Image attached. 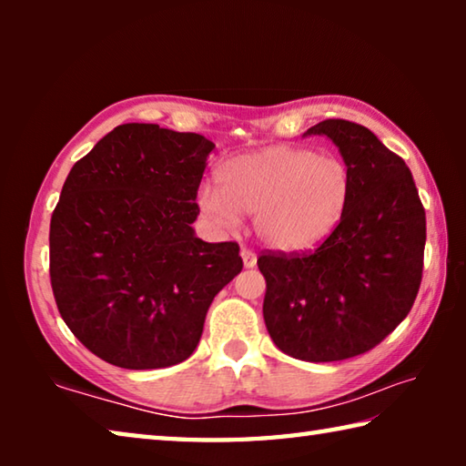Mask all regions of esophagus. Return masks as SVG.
Segmentation results:
<instances>
[{
	"mask_svg": "<svg viewBox=\"0 0 466 466\" xmlns=\"http://www.w3.org/2000/svg\"><path fill=\"white\" fill-rule=\"evenodd\" d=\"M240 257H242V263H244V267H247V269H252V267L257 265V255L250 248H242Z\"/></svg>",
	"mask_w": 466,
	"mask_h": 466,
	"instance_id": "34e87169",
	"label": "esophagus"
}]
</instances>
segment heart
<instances>
[{
  "mask_svg": "<svg viewBox=\"0 0 466 466\" xmlns=\"http://www.w3.org/2000/svg\"><path fill=\"white\" fill-rule=\"evenodd\" d=\"M216 180L199 188L201 214L219 228H234L240 214L255 216L258 238L279 250L327 240L351 201L345 162L309 147L271 146L228 157Z\"/></svg>",
  "mask_w": 466,
  "mask_h": 466,
  "instance_id": "b5f03b06",
  "label": "heart"
}]
</instances>
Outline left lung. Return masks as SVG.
<instances>
[{
	"instance_id": "8db88e82",
	"label": "left lung",
	"mask_w": 466,
	"mask_h": 466,
	"mask_svg": "<svg viewBox=\"0 0 466 466\" xmlns=\"http://www.w3.org/2000/svg\"><path fill=\"white\" fill-rule=\"evenodd\" d=\"M327 136L351 175V201L337 230L314 250H263L265 325L283 353L339 361L390 335L417 298L423 273L425 209L405 160L364 125L327 119Z\"/></svg>"
}]
</instances>
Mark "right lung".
I'll list each match as a JSON object with an SVG mask.
<instances>
[{"label": "right lung", "mask_w": 466, "mask_h": 466, "mask_svg": "<svg viewBox=\"0 0 466 466\" xmlns=\"http://www.w3.org/2000/svg\"><path fill=\"white\" fill-rule=\"evenodd\" d=\"M214 147L199 133L127 123L69 170L51 216V288L69 330L108 364L185 361L209 304L242 271L238 244L191 228Z\"/></svg>", "instance_id": "obj_1"}]
</instances>
